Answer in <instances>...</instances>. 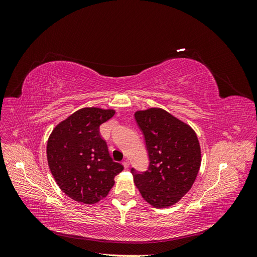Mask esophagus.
Here are the masks:
<instances>
[{"mask_svg":"<svg viewBox=\"0 0 257 257\" xmlns=\"http://www.w3.org/2000/svg\"><path fill=\"white\" fill-rule=\"evenodd\" d=\"M122 164H123V166H124V168H127L128 166H130V162H128V160H123V162H122Z\"/></svg>","mask_w":257,"mask_h":257,"instance_id":"1","label":"esophagus"}]
</instances>
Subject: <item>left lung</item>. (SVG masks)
Wrapping results in <instances>:
<instances>
[{
  "mask_svg": "<svg viewBox=\"0 0 257 257\" xmlns=\"http://www.w3.org/2000/svg\"><path fill=\"white\" fill-rule=\"evenodd\" d=\"M145 136L149 167L131 173L144 199L154 208L178 203L197 177L201 163L200 146L194 130L162 108L135 112Z\"/></svg>",
  "mask_w": 257,
  "mask_h": 257,
  "instance_id": "8db88e82",
  "label": "left lung"
}]
</instances>
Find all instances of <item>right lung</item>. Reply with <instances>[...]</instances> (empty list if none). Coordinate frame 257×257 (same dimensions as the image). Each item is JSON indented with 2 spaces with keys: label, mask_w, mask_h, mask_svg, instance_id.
Returning <instances> with one entry per match:
<instances>
[{
  "label": "right lung",
  "mask_w": 257,
  "mask_h": 257,
  "mask_svg": "<svg viewBox=\"0 0 257 257\" xmlns=\"http://www.w3.org/2000/svg\"><path fill=\"white\" fill-rule=\"evenodd\" d=\"M113 109L85 107L53 128L47 142L50 172L68 197L82 204L105 198L123 165L114 162L99 125L112 118Z\"/></svg>",
  "instance_id": "add662e5"
}]
</instances>
